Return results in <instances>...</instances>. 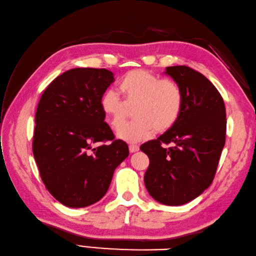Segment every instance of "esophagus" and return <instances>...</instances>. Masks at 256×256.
<instances>
[{
	"label": "esophagus",
	"instance_id": "1",
	"mask_svg": "<svg viewBox=\"0 0 256 256\" xmlns=\"http://www.w3.org/2000/svg\"><path fill=\"white\" fill-rule=\"evenodd\" d=\"M128 150H130V152H138L140 150V147L138 145H133L132 144V145L128 146Z\"/></svg>",
	"mask_w": 256,
	"mask_h": 256
}]
</instances>
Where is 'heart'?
Listing matches in <instances>:
<instances>
[{"label": "heart", "instance_id": "heart-1", "mask_svg": "<svg viewBox=\"0 0 256 256\" xmlns=\"http://www.w3.org/2000/svg\"><path fill=\"white\" fill-rule=\"evenodd\" d=\"M118 92L123 100L108 90L100 98V108L111 128H116L125 120L127 108L134 106V120L118 130V138L123 140H145L155 128L164 132L174 126L181 114L183 94L171 80H160L146 70H130L121 80Z\"/></svg>", "mask_w": 256, "mask_h": 256}]
</instances>
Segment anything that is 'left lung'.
<instances>
[{
  "label": "left lung",
  "instance_id": "left-lung-1",
  "mask_svg": "<svg viewBox=\"0 0 256 256\" xmlns=\"http://www.w3.org/2000/svg\"><path fill=\"white\" fill-rule=\"evenodd\" d=\"M164 73L182 90L181 114L174 126L144 142L140 150L150 158L144 176L148 193L164 205L179 206L212 184L226 142L227 121L222 94L203 74L184 65L168 66Z\"/></svg>",
  "mask_w": 256,
  "mask_h": 256
}]
</instances>
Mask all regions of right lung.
Wrapping results in <instances>:
<instances>
[{
  "mask_svg": "<svg viewBox=\"0 0 256 256\" xmlns=\"http://www.w3.org/2000/svg\"><path fill=\"white\" fill-rule=\"evenodd\" d=\"M114 82L106 68H73L58 76L40 98L34 157L48 191L68 207L80 208L102 198L116 168L128 156V144L114 140L100 108L101 96ZM97 142L100 145L92 148Z\"/></svg>",
  "mask_w": 256,
  "mask_h": 256,
  "instance_id": "right-lung-1",
  "label": "right lung"
}]
</instances>
